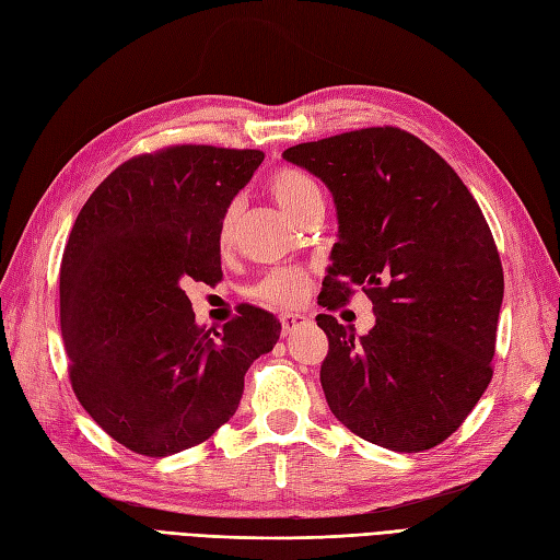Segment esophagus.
Masks as SVG:
<instances>
[{
    "mask_svg": "<svg viewBox=\"0 0 560 560\" xmlns=\"http://www.w3.org/2000/svg\"><path fill=\"white\" fill-rule=\"evenodd\" d=\"M307 324V319L303 314H281V328H283V336H291L295 334L298 328H303Z\"/></svg>",
    "mask_w": 560,
    "mask_h": 560,
    "instance_id": "esophagus-1",
    "label": "esophagus"
}]
</instances>
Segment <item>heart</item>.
Segmentation results:
<instances>
[{
  "mask_svg": "<svg viewBox=\"0 0 560 560\" xmlns=\"http://www.w3.org/2000/svg\"><path fill=\"white\" fill-rule=\"evenodd\" d=\"M271 196L277 198V203L283 208L285 214H295L303 210L310 200L322 198L319 184L314 182L307 172L298 170V167H279L271 172V177L267 182ZM236 224H238V203H229L226 210L222 212V220L218 226V241L222 246L232 243L236 234ZM310 271L303 267H279L271 269L269 275H265L260 281H257L250 293L262 300V303L277 305V307H293L298 303H303L307 291H310Z\"/></svg>",
  "mask_w": 560,
  "mask_h": 560,
  "instance_id": "1",
  "label": "heart"
}]
</instances>
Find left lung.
I'll return each instance as SVG.
<instances>
[{
	"label": "left lung",
	"mask_w": 560,
	"mask_h": 560,
	"mask_svg": "<svg viewBox=\"0 0 560 560\" xmlns=\"http://www.w3.org/2000/svg\"><path fill=\"white\" fill-rule=\"evenodd\" d=\"M283 158L336 200L340 238L319 305L336 312L362 289L376 314L360 338L317 317L328 407L378 447H435L494 374L504 269L478 200L440 153L390 125L298 143Z\"/></svg>",
	"instance_id": "1"
}]
</instances>
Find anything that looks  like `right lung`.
I'll return each instance as SVG.
<instances>
[{
  "mask_svg": "<svg viewBox=\"0 0 560 560\" xmlns=\"http://www.w3.org/2000/svg\"><path fill=\"white\" fill-rule=\"evenodd\" d=\"M265 161L257 149L177 143L118 165L82 206L61 260V334L84 411L122 447L170 456L234 417L243 376L281 324L238 305L196 324L184 285L222 281V212Z\"/></svg>",
  "mask_w": 560,
  "mask_h": 560,
  "instance_id": "1",
  "label": "right lung"
}]
</instances>
